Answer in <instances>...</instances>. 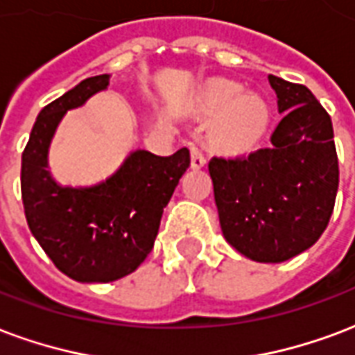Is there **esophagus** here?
<instances>
[{
  "mask_svg": "<svg viewBox=\"0 0 355 355\" xmlns=\"http://www.w3.org/2000/svg\"><path fill=\"white\" fill-rule=\"evenodd\" d=\"M189 149H191V166L196 168V170L202 168L204 164H206V157H204L202 149L198 146H195V144L189 147Z\"/></svg>",
  "mask_w": 355,
  "mask_h": 355,
  "instance_id": "esophagus-1",
  "label": "esophagus"
}]
</instances>
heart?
I'll use <instances>...</instances> for the list:
<instances>
[{
	"mask_svg": "<svg viewBox=\"0 0 355 355\" xmlns=\"http://www.w3.org/2000/svg\"><path fill=\"white\" fill-rule=\"evenodd\" d=\"M242 89L236 83L219 81L214 83L206 94H204V105L211 113H221L227 110L223 123V138L227 144L234 147L250 146L252 141L259 138L266 124L268 110L266 103L259 96H240Z\"/></svg>",
	"mask_w": 355,
	"mask_h": 355,
	"instance_id": "heart-1",
	"label": "heart"
}]
</instances>
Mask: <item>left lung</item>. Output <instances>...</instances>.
Listing matches in <instances>:
<instances>
[{"label":"left lung","instance_id":"1","mask_svg":"<svg viewBox=\"0 0 355 355\" xmlns=\"http://www.w3.org/2000/svg\"><path fill=\"white\" fill-rule=\"evenodd\" d=\"M284 114L268 147L211 157L225 240L257 263H282L322 236L335 208L338 157L327 111L304 85L268 75Z\"/></svg>","mask_w":355,"mask_h":355}]
</instances>
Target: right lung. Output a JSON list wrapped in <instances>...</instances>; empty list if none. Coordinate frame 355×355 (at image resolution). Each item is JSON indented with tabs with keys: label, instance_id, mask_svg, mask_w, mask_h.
I'll return each mask as SVG.
<instances>
[{
	"label": "right lung",
	"instance_id": "right-lung-1",
	"mask_svg": "<svg viewBox=\"0 0 355 355\" xmlns=\"http://www.w3.org/2000/svg\"><path fill=\"white\" fill-rule=\"evenodd\" d=\"M107 85L110 75L89 77L45 105L24 147L20 170L30 231L60 272L87 284L119 280L146 261L162 211L191 162L187 147L168 157L138 149L100 185H56L46 172V151L56 126L66 111Z\"/></svg>",
	"mask_w": 355,
	"mask_h": 355
}]
</instances>
